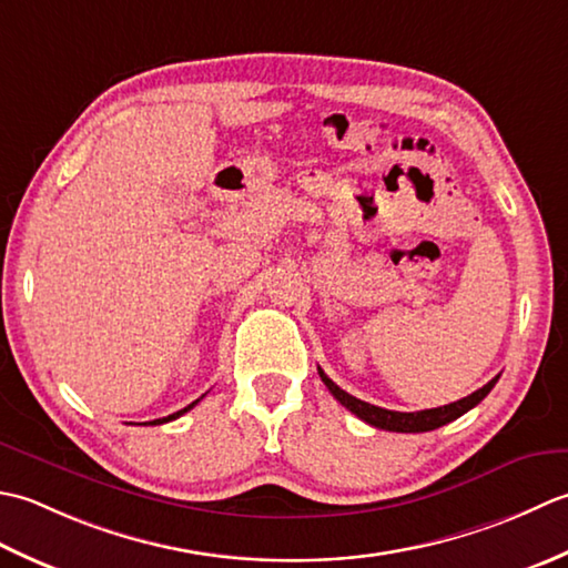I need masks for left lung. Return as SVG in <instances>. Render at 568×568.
<instances>
[{
	"mask_svg": "<svg viewBox=\"0 0 568 568\" xmlns=\"http://www.w3.org/2000/svg\"><path fill=\"white\" fill-rule=\"evenodd\" d=\"M318 375L323 379V385L328 387L331 395L338 399L345 409H351L357 416V419L367 422L369 426H375V429L399 432V434L434 432V429H438V426H444L448 422L458 419V416H463L468 409H473V407H476V404H480L485 397H488V392L495 387V382L500 379V375H497V377H493L488 382V385L473 392V395L463 397L458 402L444 404V407L424 409V412H392V409H382V407H375V404H367L363 399L348 395V392L335 385V382L326 373H323L321 367H318Z\"/></svg>",
	"mask_w": 568,
	"mask_h": 568,
	"instance_id": "left-lung-1",
	"label": "left lung"
}]
</instances>
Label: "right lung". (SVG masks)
Returning <instances> with one entry per match:
<instances>
[{"mask_svg": "<svg viewBox=\"0 0 568 568\" xmlns=\"http://www.w3.org/2000/svg\"><path fill=\"white\" fill-rule=\"evenodd\" d=\"M199 402H201V399H195V402H191V404H189V407H183L181 412H176V414H169V416H164V419H156V422H149V424H166V422H173V419H179V416H181V414H186L189 409H193V407H195V404H199Z\"/></svg>", "mask_w": 568, "mask_h": 568, "instance_id": "obj_1", "label": "right lung"}]
</instances>
